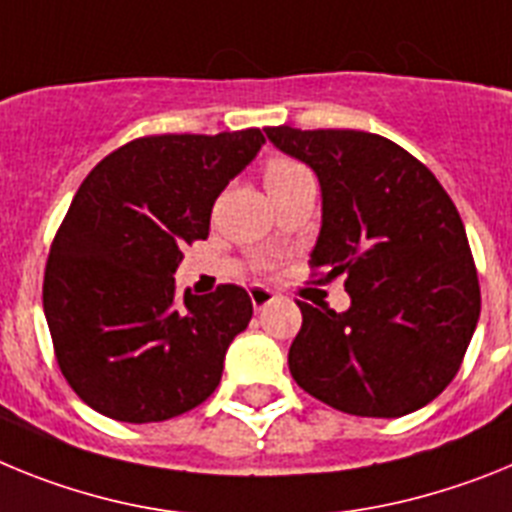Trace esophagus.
<instances>
[{
	"label": "esophagus",
	"instance_id": "obj_1",
	"mask_svg": "<svg viewBox=\"0 0 512 512\" xmlns=\"http://www.w3.org/2000/svg\"><path fill=\"white\" fill-rule=\"evenodd\" d=\"M250 299H252V306H255V311H262L265 306L273 304L275 301V291L273 288H265V286H252Z\"/></svg>",
	"mask_w": 512,
	"mask_h": 512
}]
</instances>
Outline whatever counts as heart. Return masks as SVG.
<instances>
[{"mask_svg": "<svg viewBox=\"0 0 512 512\" xmlns=\"http://www.w3.org/2000/svg\"><path fill=\"white\" fill-rule=\"evenodd\" d=\"M309 175L304 164L293 162V159L286 157H273L268 164H265V185L268 188H275V185H283V182L299 180V177Z\"/></svg>", "mask_w": 512, "mask_h": 512, "instance_id": "b5f03b06", "label": "heart"}]
</instances>
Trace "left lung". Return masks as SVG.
Returning a JSON list of instances; mask_svg holds the SVG:
<instances>
[{"label": "left lung", "mask_w": 512, "mask_h": 512, "mask_svg": "<svg viewBox=\"0 0 512 512\" xmlns=\"http://www.w3.org/2000/svg\"><path fill=\"white\" fill-rule=\"evenodd\" d=\"M314 170L322 229L311 268L345 278L350 306L299 301L288 350L296 384L358 417H402L433 402L477 330L479 281L461 216L433 172L366 131L265 128Z\"/></svg>", "instance_id": "left-lung-1"}]
</instances>
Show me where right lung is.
I'll use <instances>...</instances> for the list:
<instances>
[{
	"label": "right lung",
	"mask_w": 512,
	"mask_h": 512,
	"mask_svg": "<svg viewBox=\"0 0 512 512\" xmlns=\"http://www.w3.org/2000/svg\"><path fill=\"white\" fill-rule=\"evenodd\" d=\"M265 144L260 128L146 136L79 185L51 244L43 311L69 386L100 415L162 422L206 402L252 301L239 286L177 299L182 247Z\"/></svg>",
	"instance_id": "obj_1"
}]
</instances>
